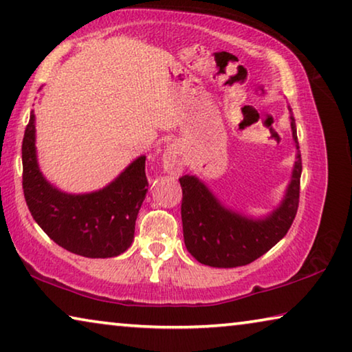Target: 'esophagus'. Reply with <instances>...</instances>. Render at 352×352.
<instances>
[{
  "label": "esophagus",
  "instance_id": "1",
  "mask_svg": "<svg viewBox=\"0 0 352 352\" xmlns=\"http://www.w3.org/2000/svg\"><path fill=\"white\" fill-rule=\"evenodd\" d=\"M182 164H184V159H182L181 149L177 148L176 144H171L164 154V168L168 173L176 175V173H179L182 170Z\"/></svg>",
  "mask_w": 352,
  "mask_h": 352
}]
</instances>
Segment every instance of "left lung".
I'll return each instance as SVG.
<instances>
[{"label": "left lung", "instance_id": "obj_1", "mask_svg": "<svg viewBox=\"0 0 352 352\" xmlns=\"http://www.w3.org/2000/svg\"><path fill=\"white\" fill-rule=\"evenodd\" d=\"M291 131L297 148L293 177L283 203L266 219L242 217L221 206L209 188L195 176L179 177L184 242L197 261L212 267L245 266L269 252L288 232L299 208L302 173L293 116Z\"/></svg>", "mask_w": 352, "mask_h": 352}]
</instances>
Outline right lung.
<instances>
[{"label": "right lung", "instance_id": "obj_1", "mask_svg": "<svg viewBox=\"0 0 352 352\" xmlns=\"http://www.w3.org/2000/svg\"><path fill=\"white\" fill-rule=\"evenodd\" d=\"M34 113L21 144L23 193L32 219L59 247L86 258H111L131 247L135 220L148 192L142 155L110 186L93 193L70 195L45 181L36 159Z\"/></svg>", "mask_w": 352, "mask_h": 352}]
</instances>
